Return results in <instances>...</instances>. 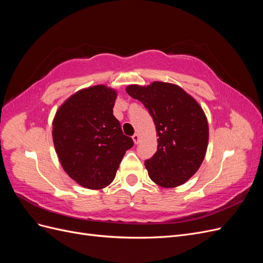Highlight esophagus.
Returning a JSON list of instances; mask_svg holds the SVG:
<instances>
[{"label": "esophagus", "instance_id": "34e87169", "mask_svg": "<svg viewBox=\"0 0 263 263\" xmlns=\"http://www.w3.org/2000/svg\"><path fill=\"white\" fill-rule=\"evenodd\" d=\"M133 140H134V142L135 144H138L139 142V140H140V137H139V135L138 134H135L134 136H133Z\"/></svg>", "mask_w": 263, "mask_h": 263}]
</instances>
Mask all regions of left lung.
<instances>
[{"instance_id": "8db88e82", "label": "left lung", "mask_w": 263, "mask_h": 263, "mask_svg": "<svg viewBox=\"0 0 263 263\" xmlns=\"http://www.w3.org/2000/svg\"><path fill=\"white\" fill-rule=\"evenodd\" d=\"M126 92L145 105L156 125L157 153L145 161L149 178L163 187L185 183L201 166L208 149L209 124L202 107L171 83L134 84Z\"/></svg>"}]
</instances>
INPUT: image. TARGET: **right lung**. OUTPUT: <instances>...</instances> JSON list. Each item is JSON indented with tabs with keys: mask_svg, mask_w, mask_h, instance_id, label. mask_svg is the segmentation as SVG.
Here are the masks:
<instances>
[{
	"mask_svg": "<svg viewBox=\"0 0 263 263\" xmlns=\"http://www.w3.org/2000/svg\"><path fill=\"white\" fill-rule=\"evenodd\" d=\"M117 93L94 85L74 93L58 108L52 139L68 176L81 186L100 190L112 183L126 150L134 146L113 115Z\"/></svg>",
	"mask_w": 263,
	"mask_h": 263,
	"instance_id": "right-lung-1",
	"label": "right lung"
}]
</instances>
